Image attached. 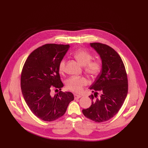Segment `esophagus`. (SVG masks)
<instances>
[{"mask_svg":"<svg viewBox=\"0 0 148 148\" xmlns=\"http://www.w3.org/2000/svg\"><path fill=\"white\" fill-rule=\"evenodd\" d=\"M74 99H79L81 98V96L80 95H76V94H74Z\"/></svg>","mask_w":148,"mask_h":148,"instance_id":"obj_1","label":"esophagus"}]
</instances>
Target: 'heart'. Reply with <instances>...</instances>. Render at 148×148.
Wrapping results in <instances>:
<instances>
[{"label":"heart","mask_w":148,"mask_h":148,"mask_svg":"<svg viewBox=\"0 0 148 148\" xmlns=\"http://www.w3.org/2000/svg\"><path fill=\"white\" fill-rule=\"evenodd\" d=\"M73 56L79 63L84 66V71L87 74L92 76L98 75L102 68V64L98 60H92L93 59L92 54L86 50L79 49L73 53ZM66 64L65 58L62 59L59 65V70L60 72L65 71ZM88 80L84 77H71L66 82V88L75 93H80L83 88L88 84Z\"/></svg>","instance_id":"b5f03b06"}]
</instances>
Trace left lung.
I'll return each instance as SVG.
<instances>
[{
  "mask_svg": "<svg viewBox=\"0 0 148 148\" xmlns=\"http://www.w3.org/2000/svg\"><path fill=\"white\" fill-rule=\"evenodd\" d=\"M101 60V72L90 87L94 95L91 106L83 109L86 117L96 122L107 121L116 114L122 106L128 93V79L123 62L110 47L104 44H90ZM100 95L98 96V93Z\"/></svg>",
  "mask_w": 148,
  "mask_h": 148,
  "instance_id": "8db88e82",
  "label": "left lung"
}]
</instances>
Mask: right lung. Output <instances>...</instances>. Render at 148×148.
I'll return each mask as SVG.
<instances>
[{
    "label": "right lung",
    "instance_id": "obj_1",
    "mask_svg": "<svg viewBox=\"0 0 148 148\" xmlns=\"http://www.w3.org/2000/svg\"><path fill=\"white\" fill-rule=\"evenodd\" d=\"M69 45L45 44L30 53L23 66L21 89L25 101L32 112L40 119L51 122L63 116L69 103L74 100L71 92L60 91L64 86L59 65ZM53 88L60 91L52 97Z\"/></svg>",
    "mask_w": 148,
    "mask_h": 148
}]
</instances>
